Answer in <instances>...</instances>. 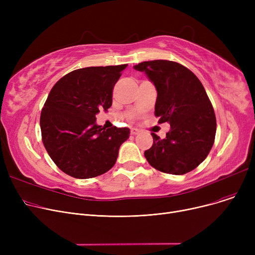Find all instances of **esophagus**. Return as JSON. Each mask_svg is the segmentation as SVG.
I'll return each instance as SVG.
<instances>
[{
    "label": "esophagus",
    "instance_id": "1",
    "mask_svg": "<svg viewBox=\"0 0 255 255\" xmlns=\"http://www.w3.org/2000/svg\"><path fill=\"white\" fill-rule=\"evenodd\" d=\"M130 132H131V134H133V135H135V134H137V133L139 132V130H138L137 128H131Z\"/></svg>",
    "mask_w": 255,
    "mask_h": 255
}]
</instances>
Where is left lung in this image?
Wrapping results in <instances>:
<instances>
[{"label":"left lung","instance_id":"1","mask_svg":"<svg viewBox=\"0 0 255 255\" xmlns=\"http://www.w3.org/2000/svg\"><path fill=\"white\" fill-rule=\"evenodd\" d=\"M134 69L144 72L156 87L158 123L170 125L163 139L151 133L153 145L144 157L154 168L170 175L193 170L207 158L216 134L215 113L203 84L172 61L142 62Z\"/></svg>","mask_w":255,"mask_h":255}]
</instances>
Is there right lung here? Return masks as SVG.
I'll list each match as a JSON object with an SVG mask.
<instances>
[{"label":"right lung","mask_w":255,"mask_h":255,"mask_svg":"<svg viewBox=\"0 0 255 255\" xmlns=\"http://www.w3.org/2000/svg\"><path fill=\"white\" fill-rule=\"evenodd\" d=\"M127 64L87 67L63 76L40 116L42 141L56 165L76 179L103 175L116 163L128 128L103 129L96 115L110 109L113 91Z\"/></svg>","instance_id":"obj_1"}]
</instances>
